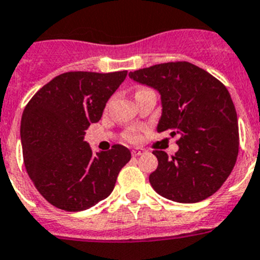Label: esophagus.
<instances>
[{"label": "esophagus", "instance_id": "34e87169", "mask_svg": "<svg viewBox=\"0 0 260 260\" xmlns=\"http://www.w3.org/2000/svg\"><path fill=\"white\" fill-rule=\"evenodd\" d=\"M144 152H146V151H144V149L135 148V149H133V151H132V154H133V156H134V157H138V156H140V154L144 153Z\"/></svg>", "mask_w": 260, "mask_h": 260}]
</instances>
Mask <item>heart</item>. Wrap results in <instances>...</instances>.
Masks as SVG:
<instances>
[{
  "instance_id": "heart-1",
  "label": "heart",
  "mask_w": 260,
  "mask_h": 260,
  "mask_svg": "<svg viewBox=\"0 0 260 260\" xmlns=\"http://www.w3.org/2000/svg\"><path fill=\"white\" fill-rule=\"evenodd\" d=\"M125 138L127 140H130V142H138V140L140 139L139 128H137V127L128 128L127 132H126V134H125Z\"/></svg>"
}]
</instances>
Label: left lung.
Returning <instances> with one entry per match:
<instances>
[{
    "mask_svg": "<svg viewBox=\"0 0 260 260\" xmlns=\"http://www.w3.org/2000/svg\"><path fill=\"white\" fill-rule=\"evenodd\" d=\"M128 76L161 95L157 132L179 135V149L171 158L164 151H153L158 159L149 175L153 189L182 204L200 202L215 193L239 154L237 113L227 87L188 61L156 64Z\"/></svg>",
    "mask_w": 260,
    "mask_h": 260,
    "instance_id": "8db88e82",
    "label": "left lung"
}]
</instances>
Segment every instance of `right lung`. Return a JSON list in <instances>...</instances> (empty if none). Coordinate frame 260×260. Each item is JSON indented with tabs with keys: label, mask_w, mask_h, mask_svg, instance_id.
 Returning a JSON list of instances; mask_svg holds the SVG:
<instances>
[{
	"label": "right lung",
	"mask_w": 260,
	"mask_h": 260,
	"mask_svg": "<svg viewBox=\"0 0 260 260\" xmlns=\"http://www.w3.org/2000/svg\"><path fill=\"white\" fill-rule=\"evenodd\" d=\"M126 75L63 73L38 90L24 108L20 139L25 169L38 192L58 209L82 211L107 199L132 158L121 144L92 153L83 140Z\"/></svg>",
	"instance_id": "right-lung-1"
}]
</instances>
